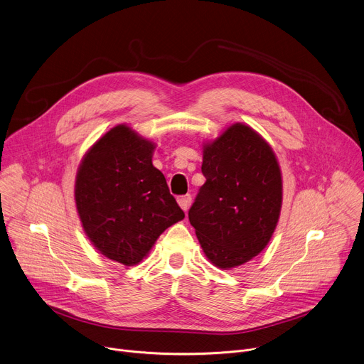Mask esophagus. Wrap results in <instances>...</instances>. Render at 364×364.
I'll return each mask as SVG.
<instances>
[{"label": "esophagus", "mask_w": 364, "mask_h": 364, "mask_svg": "<svg viewBox=\"0 0 364 364\" xmlns=\"http://www.w3.org/2000/svg\"><path fill=\"white\" fill-rule=\"evenodd\" d=\"M177 203H178V205L181 207V209H183L184 212H187L190 204H191V196H190V194L178 196V197H177Z\"/></svg>", "instance_id": "34e87169"}]
</instances>
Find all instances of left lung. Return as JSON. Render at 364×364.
Wrapping results in <instances>:
<instances>
[{
    "label": "left lung",
    "mask_w": 364,
    "mask_h": 364,
    "mask_svg": "<svg viewBox=\"0 0 364 364\" xmlns=\"http://www.w3.org/2000/svg\"><path fill=\"white\" fill-rule=\"evenodd\" d=\"M205 183L188 212L200 246L220 269L240 267L269 243L282 207V173L272 146L236 122L203 142Z\"/></svg>",
    "instance_id": "1"
}]
</instances>
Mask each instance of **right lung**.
I'll return each instance as SVG.
<instances>
[{
	"instance_id": "add662e5",
	"label": "right lung",
	"mask_w": 364,
	"mask_h": 364,
	"mask_svg": "<svg viewBox=\"0 0 364 364\" xmlns=\"http://www.w3.org/2000/svg\"><path fill=\"white\" fill-rule=\"evenodd\" d=\"M155 144L127 124L103 134L83 155L75 201L90 243L111 261L139 264L160 235L184 219L164 174L152 166Z\"/></svg>"
}]
</instances>
